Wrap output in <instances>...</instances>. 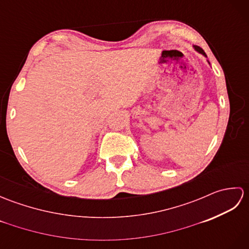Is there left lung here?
I'll use <instances>...</instances> for the list:
<instances>
[{
  "instance_id": "8db88e82",
  "label": "left lung",
  "mask_w": 249,
  "mask_h": 249,
  "mask_svg": "<svg viewBox=\"0 0 249 249\" xmlns=\"http://www.w3.org/2000/svg\"><path fill=\"white\" fill-rule=\"evenodd\" d=\"M194 49L196 50V51H197V52H199V53H201V54H202V55H204L205 57H206V54H205V52L202 50V49H201L200 48V47H198V46H194ZM208 63H209V64H210V62L208 61Z\"/></svg>"
}]
</instances>
